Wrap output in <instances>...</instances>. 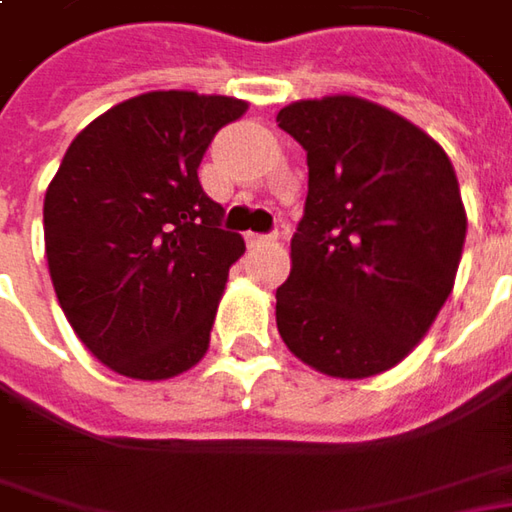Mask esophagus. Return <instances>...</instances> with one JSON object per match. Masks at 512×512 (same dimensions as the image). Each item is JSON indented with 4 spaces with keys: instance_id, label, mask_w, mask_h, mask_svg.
I'll list each match as a JSON object with an SVG mask.
<instances>
[{
    "instance_id": "obj_1",
    "label": "esophagus",
    "mask_w": 512,
    "mask_h": 512,
    "mask_svg": "<svg viewBox=\"0 0 512 512\" xmlns=\"http://www.w3.org/2000/svg\"><path fill=\"white\" fill-rule=\"evenodd\" d=\"M276 236H267V233H247V247H265L273 245Z\"/></svg>"
}]
</instances>
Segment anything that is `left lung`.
Masks as SVG:
<instances>
[{"mask_svg":"<svg viewBox=\"0 0 512 512\" xmlns=\"http://www.w3.org/2000/svg\"><path fill=\"white\" fill-rule=\"evenodd\" d=\"M276 122L307 150L279 336L333 379L384 373L453 290L467 233L456 170L422 128L359 96L293 102Z\"/></svg>","mask_w":512,"mask_h":512,"instance_id":"left-lung-1","label":"left lung"}]
</instances>
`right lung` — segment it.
I'll use <instances>...</instances> for the list:
<instances>
[{
  "instance_id": "obj_1",
  "label": "right lung",
  "mask_w": 512,
  "mask_h": 512,
  "mask_svg": "<svg viewBox=\"0 0 512 512\" xmlns=\"http://www.w3.org/2000/svg\"><path fill=\"white\" fill-rule=\"evenodd\" d=\"M247 102L153 90L82 130L45 193V256L70 327L110 370L159 382L207 353L245 253L199 182L210 139Z\"/></svg>"
}]
</instances>
